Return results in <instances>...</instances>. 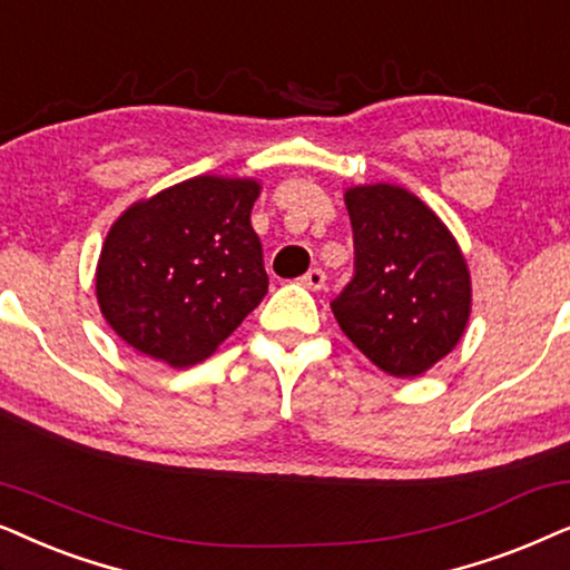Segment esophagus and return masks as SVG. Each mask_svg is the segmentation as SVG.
<instances>
[{"label":"esophagus","mask_w":570,"mask_h":570,"mask_svg":"<svg viewBox=\"0 0 570 570\" xmlns=\"http://www.w3.org/2000/svg\"><path fill=\"white\" fill-rule=\"evenodd\" d=\"M299 284L307 286V289H313V292H321V289H325V273L321 268L307 271L305 276L299 278Z\"/></svg>","instance_id":"esophagus-1"}]
</instances>
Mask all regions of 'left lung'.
<instances>
[{"label": "left lung", "instance_id": "left-lung-1", "mask_svg": "<svg viewBox=\"0 0 570 570\" xmlns=\"http://www.w3.org/2000/svg\"><path fill=\"white\" fill-rule=\"evenodd\" d=\"M354 278L331 302L348 341L393 377H416L453 352L472 313V278L435 210L396 185L344 195Z\"/></svg>", "mask_w": 570, "mask_h": 570}]
</instances>
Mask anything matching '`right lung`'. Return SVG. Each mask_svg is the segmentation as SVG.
I'll use <instances>...</instances> for the list:
<instances>
[{"label": "right lung", "instance_id": "right-lung-1", "mask_svg": "<svg viewBox=\"0 0 570 570\" xmlns=\"http://www.w3.org/2000/svg\"><path fill=\"white\" fill-rule=\"evenodd\" d=\"M261 181L193 177L111 224L96 299L111 331L171 367L203 362L268 292L249 214Z\"/></svg>", "mask_w": 570, "mask_h": 570}]
</instances>
